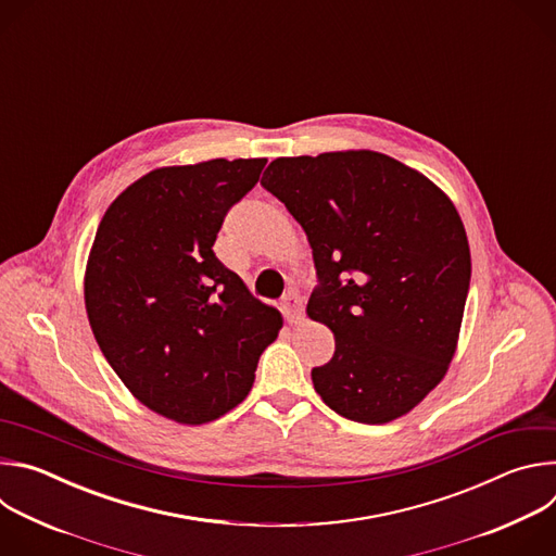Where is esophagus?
Segmentation results:
<instances>
[{
    "mask_svg": "<svg viewBox=\"0 0 556 556\" xmlns=\"http://www.w3.org/2000/svg\"><path fill=\"white\" fill-rule=\"evenodd\" d=\"M283 314H286V321L296 326L303 321V301L299 294H288L283 301Z\"/></svg>",
    "mask_w": 556,
    "mask_h": 556,
    "instance_id": "obj_1",
    "label": "esophagus"
}]
</instances>
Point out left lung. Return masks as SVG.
<instances>
[{"mask_svg": "<svg viewBox=\"0 0 556 556\" xmlns=\"http://www.w3.org/2000/svg\"><path fill=\"white\" fill-rule=\"evenodd\" d=\"M301 224L321 286L307 316L334 334L312 369L339 416L384 425L446 376L470 283V251L451 198L418 169L371 149L275 157L262 178Z\"/></svg>", "mask_w": 556, "mask_h": 556, "instance_id": "left-lung-1", "label": "left lung"}]
</instances>
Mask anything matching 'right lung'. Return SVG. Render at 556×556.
Instances as JSON below:
<instances>
[{"instance_id": "1", "label": "right lung", "mask_w": 556, "mask_h": 556, "mask_svg": "<svg viewBox=\"0 0 556 556\" xmlns=\"http://www.w3.org/2000/svg\"><path fill=\"white\" fill-rule=\"evenodd\" d=\"M266 157L157 167L105 211L86 264L94 339L136 401L180 425L240 405L281 314L224 268L213 244Z\"/></svg>"}]
</instances>
